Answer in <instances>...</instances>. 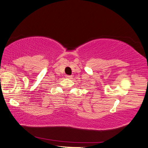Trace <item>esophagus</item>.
<instances>
[{"mask_svg":"<svg viewBox=\"0 0 148 148\" xmlns=\"http://www.w3.org/2000/svg\"><path fill=\"white\" fill-rule=\"evenodd\" d=\"M66 77L67 78H71L72 76L71 75H66Z\"/></svg>","mask_w":148,"mask_h":148,"instance_id":"1","label":"esophagus"}]
</instances>
